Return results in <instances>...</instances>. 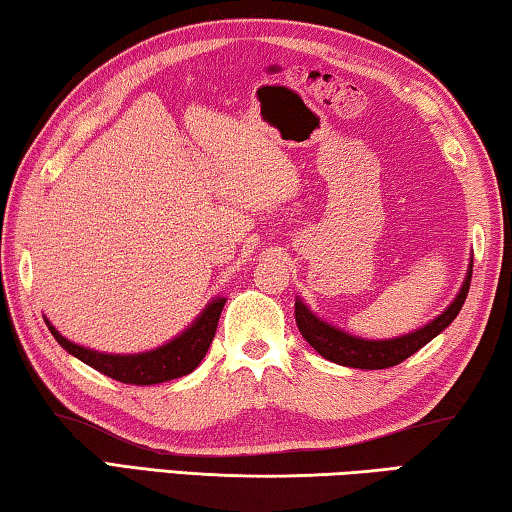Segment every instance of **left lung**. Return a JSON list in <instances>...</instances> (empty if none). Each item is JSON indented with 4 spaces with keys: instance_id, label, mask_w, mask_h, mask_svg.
<instances>
[{
    "instance_id": "1",
    "label": "left lung",
    "mask_w": 512,
    "mask_h": 512,
    "mask_svg": "<svg viewBox=\"0 0 512 512\" xmlns=\"http://www.w3.org/2000/svg\"><path fill=\"white\" fill-rule=\"evenodd\" d=\"M471 270H474V254L469 258L465 281H462V286L458 290V295L453 297V302L448 304L437 318H432L430 322H426V325L414 329L410 334L380 338V341L348 334L345 329L329 325L327 320L316 316V313H313L309 306L300 300V297L295 300L297 327H300L306 343H309L318 355L334 361L338 366L364 368V371H380V368L396 366L407 357H412L414 352H419L423 345L430 343L437 334H442L444 329L455 320V316H458L462 309V304L467 300Z\"/></svg>"
}]
</instances>
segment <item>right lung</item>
<instances>
[{"label": "right lung", "instance_id": "obj_1", "mask_svg": "<svg viewBox=\"0 0 512 512\" xmlns=\"http://www.w3.org/2000/svg\"><path fill=\"white\" fill-rule=\"evenodd\" d=\"M226 304V297H212L199 316L192 320V325L183 329L171 341L157 345L153 350L146 352H132V355H112V352H98L93 348H84L70 341V338L61 336L59 329L45 318V325L50 327L52 336L64 348L68 355L84 361L86 366L96 368L102 375L112 377L125 384H139V387H148V384H160L176 380L192 373L201 359L206 357L212 338L217 332V322L222 316V309Z\"/></svg>", "mask_w": 512, "mask_h": 512}]
</instances>
